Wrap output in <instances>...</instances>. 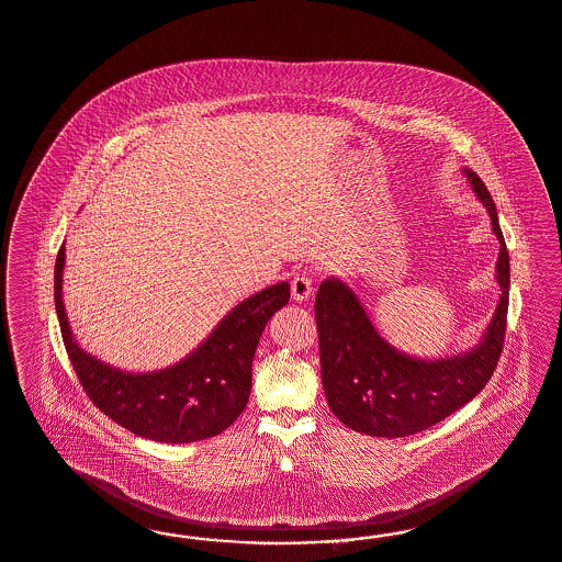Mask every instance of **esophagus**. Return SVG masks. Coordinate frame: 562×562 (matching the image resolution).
<instances>
[{
    "label": "esophagus",
    "mask_w": 562,
    "mask_h": 562,
    "mask_svg": "<svg viewBox=\"0 0 562 562\" xmlns=\"http://www.w3.org/2000/svg\"><path fill=\"white\" fill-rule=\"evenodd\" d=\"M291 292L294 301H307L313 292V280L310 273H296L292 278Z\"/></svg>",
    "instance_id": "1"
}]
</instances>
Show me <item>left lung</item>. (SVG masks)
I'll return each mask as SVG.
<instances>
[{"label":"left lung","instance_id":"left-lung-1","mask_svg":"<svg viewBox=\"0 0 562 562\" xmlns=\"http://www.w3.org/2000/svg\"><path fill=\"white\" fill-rule=\"evenodd\" d=\"M501 240V301L482 342L464 355L424 361L390 347L349 286L336 278L315 296L322 382L331 413L345 426L378 438H405L440 424L490 382L503 355L510 266L496 205L482 178L464 170Z\"/></svg>","mask_w":562,"mask_h":562}]
</instances>
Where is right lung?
<instances>
[{
	"mask_svg": "<svg viewBox=\"0 0 562 562\" xmlns=\"http://www.w3.org/2000/svg\"><path fill=\"white\" fill-rule=\"evenodd\" d=\"M64 247L54 273L59 329L78 382L117 426L155 442L187 445L233 426L251 396L252 357L271 315L291 299L289 282L236 305L207 340L172 368L126 373L80 349L61 303Z\"/></svg>",
	"mask_w": 562,
	"mask_h": 562,
	"instance_id": "right-lung-1",
	"label": "right lung"
}]
</instances>
